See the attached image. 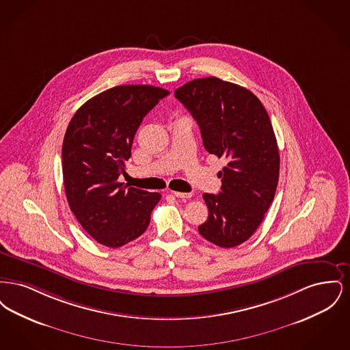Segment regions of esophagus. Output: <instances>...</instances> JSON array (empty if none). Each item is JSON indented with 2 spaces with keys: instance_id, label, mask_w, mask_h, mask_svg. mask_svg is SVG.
Segmentation results:
<instances>
[{
  "instance_id": "34e87169",
  "label": "esophagus",
  "mask_w": 350,
  "mask_h": 350,
  "mask_svg": "<svg viewBox=\"0 0 350 350\" xmlns=\"http://www.w3.org/2000/svg\"><path fill=\"white\" fill-rule=\"evenodd\" d=\"M172 194L176 197V198H191L193 194L191 193H180V191H172Z\"/></svg>"
}]
</instances>
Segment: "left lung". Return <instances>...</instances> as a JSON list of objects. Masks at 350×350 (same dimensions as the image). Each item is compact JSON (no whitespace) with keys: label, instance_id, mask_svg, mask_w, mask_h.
<instances>
[{"label":"left lung","instance_id":"obj_1","mask_svg":"<svg viewBox=\"0 0 350 350\" xmlns=\"http://www.w3.org/2000/svg\"><path fill=\"white\" fill-rule=\"evenodd\" d=\"M197 120L203 146L227 160L219 194H203L207 220L198 231L210 243L233 248L247 241L274 200L280 152L267 110L250 90L217 77L197 79L174 92Z\"/></svg>","mask_w":350,"mask_h":350}]
</instances>
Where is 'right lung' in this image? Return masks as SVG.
<instances>
[{
    "label": "right lung",
    "instance_id": "right-lung-1",
    "mask_svg": "<svg viewBox=\"0 0 350 350\" xmlns=\"http://www.w3.org/2000/svg\"><path fill=\"white\" fill-rule=\"evenodd\" d=\"M167 94L152 85L114 86L86 100L68 124L62 148L68 204L105 247L119 248L143 234L161 198L118 178L143 118Z\"/></svg>",
    "mask_w": 350,
    "mask_h": 350
}]
</instances>
